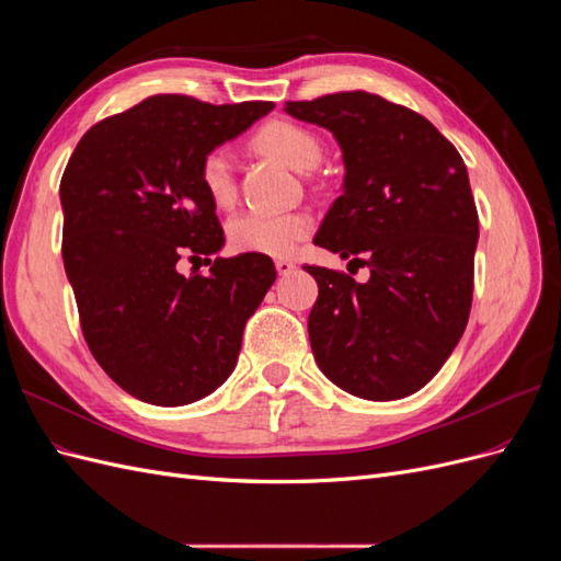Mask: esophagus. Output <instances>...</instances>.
Here are the masks:
<instances>
[{"instance_id": "obj_1", "label": "esophagus", "mask_w": 561, "mask_h": 561, "mask_svg": "<svg viewBox=\"0 0 561 561\" xmlns=\"http://www.w3.org/2000/svg\"><path fill=\"white\" fill-rule=\"evenodd\" d=\"M295 268H297V266H295V262H290V260H283V257L276 260V271H278L280 276H290Z\"/></svg>"}]
</instances>
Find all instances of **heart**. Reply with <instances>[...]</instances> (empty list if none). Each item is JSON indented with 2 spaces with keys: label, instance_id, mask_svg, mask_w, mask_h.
I'll return each instance as SVG.
<instances>
[{
  "label": "heart",
  "instance_id": "b5f03b06",
  "mask_svg": "<svg viewBox=\"0 0 561 561\" xmlns=\"http://www.w3.org/2000/svg\"><path fill=\"white\" fill-rule=\"evenodd\" d=\"M254 145L299 173L311 171L322 157V145L316 138V133L295 122H283V118L268 122L254 133ZM198 180L203 192L213 201V206L222 210L233 206L236 175L227 149H210L201 159ZM311 227L313 219L307 213L250 210L231 217L227 236L229 245L236 252H257L271 254V257H283V254H290L299 241L307 239Z\"/></svg>",
  "mask_w": 561,
  "mask_h": 561
}]
</instances>
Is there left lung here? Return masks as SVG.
Segmentation results:
<instances>
[{
    "instance_id": "obj_1",
    "label": "left lung",
    "mask_w": 561,
    "mask_h": 561,
    "mask_svg": "<svg viewBox=\"0 0 561 561\" xmlns=\"http://www.w3.org/2000/svg\"><path fill=\"white\" fill-rule=\"evenodd\" d=\"M285 112L328 128L344 154V194L313 243L369 266V280L355 283L304 264L318 283L313 358L351 396H412L468 325L480 222L466 163L428 118L375 93H332Z\"/></svg>"
}]
</instances>
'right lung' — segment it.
I'll use <instances>...</instances> for the list:
<instances>
[{"mask_svg":"<svg viewBox=\"0 0 561 561\" xmlns=\"http://www.w3.org/2000/svg\"><path fill=\"white\" fill-rule=\"evenodd\" d=\"M274 103L151 95L95 124L60 180L62 262L83 339L128 396L180 407L210 396L239 360L248 318L276 280L271 257H217L182 276V254L225 245L201 159Z\"/></svg>","mask_w":561,"mask_h":561,"instance_id":"1","label":"right lung"}]
</instances>
